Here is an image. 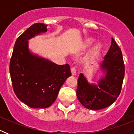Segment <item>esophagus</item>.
<instances>
[{"label":"esophagus","instance_id":"34e87169","mask_svg":"<svg viewBox=\"0 0 134 134\" xmlns=\"http://www.w3.org/2000/svg\"><path fill=\"white\" fill-rule=\"evenodd\" d=\"M71 72H72V74L73 76L76 75V70L75 67L71 68Z\"/></svg>","mask_w":134,"mask_h":134}]
</instances>
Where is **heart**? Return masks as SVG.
<instances>
[{
  "instance_id": "obj_1",
  "label": "heart",
  "mask_w": 134,
  "mask_h": 134,
  "mask_svg": "<svg viewBox=\"0 0 134 134\" xmlns=\"http://www.w3.org/2000/svg\"><path fill=\"white\" fill-rule=\"evenodd\" d=\"M95 41V39L93 38V37H88L86 38V40H85V45L86 47H88L91 45L93 44V43ZM103 49V44L101 43H98L94 46L93 47V48L91 49V52L89 53V56L91 57H95L97 55H99L100 53L101 50Z\"/></svg>"
}]
</instances>
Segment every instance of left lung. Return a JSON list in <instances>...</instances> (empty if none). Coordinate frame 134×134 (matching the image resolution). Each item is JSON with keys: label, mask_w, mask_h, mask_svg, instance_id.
<instances>
[{"label": "left lung", "mask_w": 134, "mask_h": 134, "mask_svg": "<svg viewBox=\"0 0 134 134\" xmlns=\"http://www.w3.org/2000/svg\"><path fill=\"white\" fill-rule=\"evenodd\" d=\"M105 74L97 85L90 84L83 74L78 79L76 96L86 109L99 110L113 104L119 97L125 74L121 50L112 38L111 45L100 65Z\"/></svg>", "instance_id": "1"}]
</instances>
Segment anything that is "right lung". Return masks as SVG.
Masks as SVG:
<instances>
[{"mask_svg": "<svg viewBox=\"0 0 134 134\" xmlns=\"http://www.w3.org/2000/svg\"><path fill=\"white\" fill-rule=\"evenodd\" d=\"M47 25H32L19 37L10 61V79L17 98L31 108H48L71 76L70 66L58 65L33 54L28 40L47 31Z\"/></svg>", "mask_w": 134, "mask_h": 134, "instance_id": "1", "label": "right lung"}]
</instances>
